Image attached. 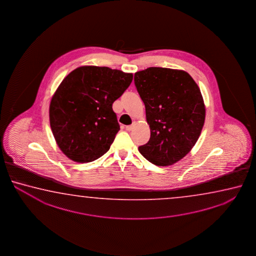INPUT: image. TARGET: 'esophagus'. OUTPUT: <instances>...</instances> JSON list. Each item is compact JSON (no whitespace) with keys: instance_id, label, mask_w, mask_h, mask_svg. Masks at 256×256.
Wrapping results in <instances>:
<instances>
[{"instance_id":"34e87169","label":"esophagus","mask_w":256,"mask_h":256,"mask_svg":"<svg viewBox=\"0 0 256 256\" xmlns=\"http://www.w3.org/2000/svg\"><path fill=\"white\" fill-rule=\"evenodd\" d=\"M134 124H132V126H126V130H132L134 129Z\"/></svg>"}]
</instances>
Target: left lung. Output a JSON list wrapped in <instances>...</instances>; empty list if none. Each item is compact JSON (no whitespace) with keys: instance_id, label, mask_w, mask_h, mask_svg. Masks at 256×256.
<instances>
[{"instance_id":"obj_1","label":"left lung","mask_w":256,"mask_h":256,"mask_svg":"<svg viewBox=\"0 0 256 256\" xmlns=\"http://www.w3.org/2000/svg\"><path fill=\"white\" fill-rule=\"evenodd\" d=\"M150 129L139 152L154 165H173L191 152L205 121V104L197 83L182 70L150 67L134 74Z\"/></svg>"}]
</instances>
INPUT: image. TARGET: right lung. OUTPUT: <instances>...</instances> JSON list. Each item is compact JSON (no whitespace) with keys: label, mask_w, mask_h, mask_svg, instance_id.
I'll list each match as a JSON object with an SVG mask.
<instances>
[{"label":"right lung","mask_w":256,"mask_h":256,"mask_svg":"<svg viewBox=\"0 0 256 256\" xmlns=\"http://www.w3.org/2000/svg\"><path fill=\"white\" fill-rule=\"evenodd\" d=\"M132 77L120 70L85 65L62 80L50 102L49 120L58 147L70 160L87 163L108 152L120 130L112 106Z\"/></svg>","instance_id":"obj_1"}]
</instances>
